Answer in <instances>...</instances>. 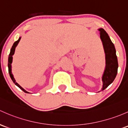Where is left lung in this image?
Masks as SVG:
<instances>
[{
  "label": "left lung",
  "instance_id": "left-lung-1",
  "mask_svg": "<svg viewBox=\"0 0 128 128\" xmlns=\"http://www.w3.org/2000/svg\"><path fill=\"white\" fill-rule=\"evenodd\" d=\"M99 30L106 54V68L102 78L103 86L101 91H102L115 80L117 74L118 64L115 46L112 42L109 36L104 29L100 28Z\"/></svg>",
  "mask_w": 128,
  "mask_h": 128
}]
</instances>
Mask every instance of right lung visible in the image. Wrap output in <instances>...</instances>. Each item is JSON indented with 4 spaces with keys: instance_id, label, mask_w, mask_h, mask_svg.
Here are the masks:
<instances>
[{
    "instance_id": "obj_1",
    "label": "right lung",
    "mask_w": 128,
    "mask_h": 128,
    "mask_svg": "<svg viewBox=\"0 0 128 128\" xmlns=\"http://www.w3.org/2000/svg\"><path fill=\"white\" fill-rule=\"evenodd\" d=\"M20 39H21V37H20V38H19V39L17 40V41H16L14 44H13V46H12V48H11L10 53V54H9V56H8V72H9V74H10L11 78H12V81L13 82V83H14V84L17 86H18L19 88L21 89V90H22L24 92H26V93H29V92H28V91H26L24 89L22 88V87H21V86H20V84L17 83V82H16L15 79L14 78V76H13V75L12 74V60H13V55L14 54V51H15V48H16V47L17 45H18V43L20 42Z\"/></svg>"
}]
</instances>
